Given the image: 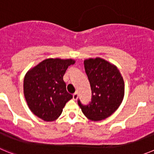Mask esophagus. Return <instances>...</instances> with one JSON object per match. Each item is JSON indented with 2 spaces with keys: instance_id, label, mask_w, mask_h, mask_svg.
Returning <instances> with one entry per match:
<instances>
[{
  "instance_id": "esophagus-1",
  "label": "esophagus",
  "mask_w": 154,
  "mask_h": 154,
  "mask_svg": "<svg viewBox=\"0 0 154 154\" xmlns=\"http://www.w3.org/2000/svg\"><path fill=\"white\" fill-rule=\"evenodd\" d=\"M77 98H78V94H77V92L74 93V95H73V99L74 100H77Z\"/></svg>"
}]
</instances>
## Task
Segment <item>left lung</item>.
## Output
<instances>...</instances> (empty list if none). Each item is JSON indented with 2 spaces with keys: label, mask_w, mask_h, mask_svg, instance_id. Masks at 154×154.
<instances>
[{
  "label": "left lung",
  "mask_w": 154,
  "mask_h": 154,
  "mask_svg": "<svg viewBox=\"0 0 154 154\" xmlns=\"http://www.w3.org/2000/svg\"><path fill=\"white\" fill-rule=\"evenodd\" d=\"M84 67L92 91L88 105H78L85 117L92 121L107 118L118 109L124 97V81L120 70L101 57L88 58Z\"/></svg>",
  "instance_id": "obj_1"
}]
</instances>
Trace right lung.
Listing matches in <instances>:
<instances>
[{
  "label": "right lung",
  "mask_w": 154,
  "mask_h": 154,
  "mask_svg": "<svg viewBox=\"0 0 154 154\" xmlns=\"http://www.w3.org/2000/svg\"><path fill=\"white\" fill-rule=\"evenodd\" d=\"M73 59L49 58L27 72L23 94L30 111L44 121L60 117L67 101L73 98L66 89L63 77Z\"/></svg>",
  "instance_id": "right-lung-1"
}]
</instances>
